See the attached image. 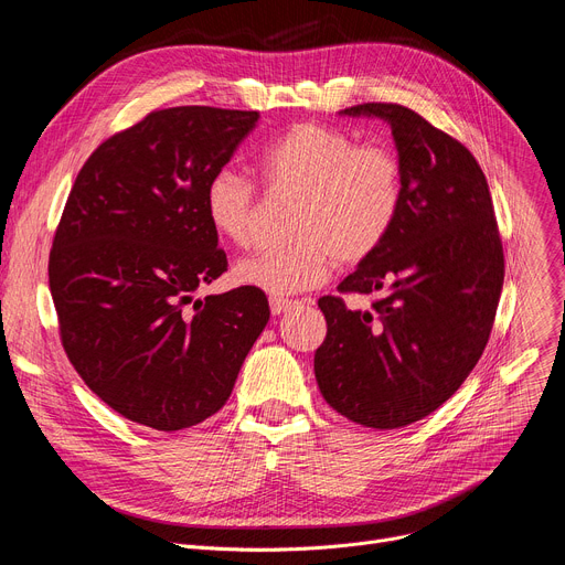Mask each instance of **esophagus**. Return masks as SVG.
<instances>
[{"label": "esophagus", "mask_w": 565, "mask_h": 565, "mask_svg": "<svg viewBox=\"0 0 565 565\" xmlns=\"http://www.w3.org/2000/svg\"><path fill=\"white\" fill-rule=\"evenodd\" d=\"M290 307H295V302H292V300H284V298H270V311H273L275 316H279V313L288 311Z\"/></svg>", "instance_id": "esophagus-1"}]
</instances>
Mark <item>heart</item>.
Returning a JSON list of instances; mask_svg holds the SVG:
<instances>
[{"instance_id": "obj_1", "label": "heart", "mask_w": 565, "mask_h": 565, "mask_svg": "<svg viewBox=\"0 0 565 565\" xmlns=\"http://www.w3.org/2000/svg\"><path fill=\"white\" fill-rule=\"evenodd\" d=\"M258 167L277 194H300L292 235L233 267L241 286L288 298L320 286L332 263L358 265L394 231L405 199V171L394 148L362 143L328 124H295L267 143ZM205 215L224 241L247 247L256 222V185L233 169L215 171L203 192Z\"/></svg>"}]
</instances>
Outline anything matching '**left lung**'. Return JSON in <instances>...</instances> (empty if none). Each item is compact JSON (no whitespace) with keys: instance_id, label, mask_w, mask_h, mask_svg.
I'll use <instances>...</instances> for the list:
<instances>
[{"instance_id":"8db88e82","label":"left lung","mask_w":565,"mask_h":565,"mask_svg":"<svg viewBox=\"0 0 565 565\" xmlns=\"http://www.w3.org/2000/svg\"><path fill=\"white\" fill-rule=\"evenodd\" d=\"M348 116L392 126L405 171L401 217L384 245L339 284L382 292L369 311L318 300L328 337L313 371L322 398L366 428L392 430L447 403L477 366L503 286V247L477 158L424 116L364 103Z\"/></svg>"}]
</instances>
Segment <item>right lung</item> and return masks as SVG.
<instances>
[{"mask_svg":"<svg viewBox=\"0 0 565 565\" xmlns=\"http://www.w3.org/2000/svg\"><path fill=\"white\" fill-rule=\"evenodd\" d=\"M256 121L241 109H156L75 178L47 265L58 334L86 387L135 424L171 433L213 417L270 320L249 286L192 298L228 265L205 183Z\"/></svg>","mask_w":565,"mask_h":565,"instance_id":"1","label":"right lung"}]
</instances>
